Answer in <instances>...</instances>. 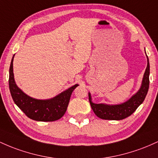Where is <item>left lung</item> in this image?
Instances as JSON below:
<instances>
[{
  "instance_id": "left-lung-1",
  "label": "left lung",
  "mask_w": 158,
  "mask_h": 158,
  "mask_svg": "<svg viewBox=\"0 0 158 158\" xmlns=\"http://www.w3.org/2000/svg\"><path fill=\"white\" fill-rule=\"evenodd\" d=\"M147 61L148 63H147L146 72L143 75L140 89L126 102L122 103L121 104H116V105L95 104L92 102L91 95L89 93V100L90 105L93 112L98 117L106 120H122L128 117L137 109V107L145 100L149 87L150 66L148 56H147Z\"/></svg>"
}]
</instances>
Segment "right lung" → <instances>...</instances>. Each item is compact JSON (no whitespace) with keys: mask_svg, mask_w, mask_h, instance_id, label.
<instances>
[{"mask_svg":"<svg viewBox=\"0 0 158 158\" xmlns=\"http://www.w3.org/2000/svg\"><path fill=\"white\" fill-rule=\"evenodd\" d=\"M13 57L10 67L9 86L15 104L27 117L35 121L53 122L63 117L69 105L71 95L78 84L74 85L53 98L39 100L31 98L23 93L15 84L13 74Z\"/></svg>","mask_w":158,"mask_h":158,"instance_id":"add662e5","label":"right lung"}]
</instances>
